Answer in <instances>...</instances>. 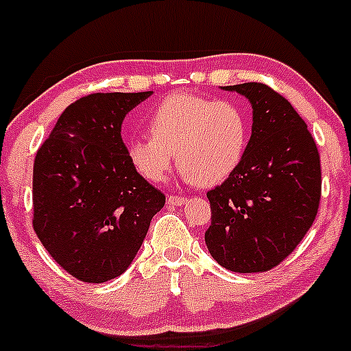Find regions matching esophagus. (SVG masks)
Wrapping results in <instances>:
<instances>
[{
    "label": "esophagus",
    "mask_w": 351,
    "mask_h": 351,
    "mask_svg": "<svg viewBox=\"0 0 351 351\" xmlns=\"http://www.w3.org/2000/svg\"><path fill=\"white\" fill-rule=\"evenodd\" d=\"M167 202H169V204H172V206H182L184 202H187V197H184V196H169Z\"/></svg>",
    "instance_id": "obj_1"
}]
</instances>
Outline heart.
I'll use <instances>...</instances> for the list:
<instances>
[{
	"label": "heart",
	"mask_w": 351,
	"mask_h": 351,
	"mask_svg": "<svg viewBox=\"0 0 351 351\" xmlns=\"http://www.w3.org/2000/svg\"><path fill=\"white\" fill-rule=\"evenodd\" d=\"M150 136L126 143L130 162L150 182H162L174 162L187 180L216 186L233 174L247 154L250 117L231 99L176 93L155 106Z\"/></svg>",
	"instance_id": "1"
}]
</instances>
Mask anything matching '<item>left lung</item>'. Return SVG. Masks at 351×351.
<instances>
[{
  "mask_svg": "<svg viewBox=\"0 0 351 351\" xmlns=\"http://www.w3.org/2000/svg\"><path fill=\"white\" fill-rule=\"evenodd\" d=\"M247 96L254 125L247 154L223 184L208 191L211 225L204 240L231 272H265L295 250L321 201V160L304 120L262 82L226 86Z\"/></svg>",
  "mask_w": 351,
  "mask_h": 351,
  "instance_id": "left-lung-1",
  "label": "left lung"
}]
</instances>
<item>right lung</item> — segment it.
Segmentation results:
<instances>
[{"label": "right lung", "instance_id": "obj_1", "mask_svg": "<svg viewBox=\"0 0 351 351\" xmlns=\"http://www.w3.org/2000/svg\"><path fill=\"white\" fill-rule=\"evenodd\" d=\"M152 95L95 93L64 110L34 164V230L77 280L121 276L165 204L130 162L121 123Z\"/></svg>", "mask_w": 351, "mask_h": 351}]
</instances>
